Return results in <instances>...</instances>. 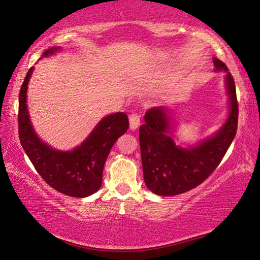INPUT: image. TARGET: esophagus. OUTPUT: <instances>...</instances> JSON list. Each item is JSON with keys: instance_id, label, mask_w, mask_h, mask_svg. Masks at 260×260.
<instances>
[{"instance_id": "obj_1", "label": "esophagus", "mask_w": 260, "mask_h": 260, "mask_svg": "<svg viewBox=\"0 0 260 260\" xmlns=\"http://www.w3.org/2000/svg\"><path fill=\"white\" fill-rule=\"evenodd\" d=\"M129 123H130V130H137L138 126H140L141 124V119H140V116H137L136 113H133L129 117Z\"/></svg>"}]
</instances>
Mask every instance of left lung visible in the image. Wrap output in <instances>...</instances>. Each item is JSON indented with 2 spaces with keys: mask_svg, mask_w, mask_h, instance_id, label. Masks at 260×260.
I'll return each instance as SVG.
<instances>
[{
  "mask_svg": "<svg viewBox=\"0 0 260 260\" xmlns=\"http://www.w3.org/2000/svg\"><path fill=\"white\" fill-rule=\"evenodd\" d=\"M214 72H226L225 87L229 112L225 122L212 136L197 143L175 142V110L158 106L145 113L140 127V145L144 182L161 197L182 194L207 179L221 162L234 140L238 126L236 85L225 63L213 58Z\"/></svg>",
  "mask_w": 260,
  "mask_h": 260,
  "instance_id": "obj_1",
  "label": "left lung"
}]
</instances>
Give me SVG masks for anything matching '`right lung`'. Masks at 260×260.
I'll list each match as a JSON object with an SVG mask.
<instances>
[{
    "mask_svg": "<svg viewBox=\"0 0 260 260\" xmlns=\"http://www.w3.org/2000/svg\"><path fill=\"white\" fill-rule=\"evenodd\" d=\"M61 52L60 46L48 48L41 58ZM34 66L28 71L19 97V135L22 148L40 176L52 188L72 198H86L99 190L103 169L113 144L129 127L127 116L115 112L99 120L90 135L76 148L59 150L38 136L27 105L28 84Z\"/></svg>",
    "mask_w": 260,
    "mask_h": 260,
    "instance_id": "add662e5",
    "label": "right lung"
}]
</instances>
